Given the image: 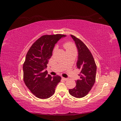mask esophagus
Here are the masks:
<instances>
[{"label": "esophagus", "mask_w": 121, "mask_h": 121, "mask_svg": "<svg viewBox=\"0 0 121 121\" xmlns=\"http://www.w3.org/2000/svg\"><path fill=\"white\" fill-rule=\"evenodd\" d=\"M62 78L63 79L64 81H67L68 80V78H65V77H62Z\"/></svg>", "instance_id": "34e87169"}]
</instances>
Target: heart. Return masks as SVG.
Listing matches in <instances>:
<instances>
[{"mask_svg":"<svg viewBox=\"0 0 121 121\" xmlns=\"http://www.w3.org/2000/svg\"><path fill=\"white\" fill-rule=\"evenodd\" d=\"M64 47L66 51L71 50H75V48L74 45L70 42H66L64 44Z\"/></svg>","mask_w":121,"mask_h":121,"instance_id":"heart-1","label":"heart"}]
</instances>
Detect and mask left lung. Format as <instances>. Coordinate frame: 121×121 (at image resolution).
Listing matches in <instances>:
<instances>
[{"mask_svg": "<svg viewBox=\"0 0 121 121\" xmlns=\"http://www.w3.org/2000/svg\"><path fill=\"white\" fill-rule=\"evenodd\" d=\"M76 46L78 51L77 61V68L81 70L80 79L76 81V85L69 90V93L75 98L85 97L93 87L95 81L96 66L95 60L87 46L73 35H70Z\"/></svg>", "mask_w": 121, "mask_h": 121, "instance_id": "left-lung-1", "label": "left lung"}]
</instances>
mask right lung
I'll return each instance as SVG.
<instances>
[{
	"label": "right lung",
	"instance_id": "obj_1",
	"mask_svg": "<svg viewBox=\"0 0 121 121\" xmlns=\"http://www.w3.org/2000/svg\"><path fill=\"white\" fill-rule=\"evenodd\" d=\"M65 35H44L32 44L26 55L23 65V79L32 94L39 99H48L54 95L61 78L52 77L46 70L55 45Z\"/></svg>",
	"mask_w": 121,
	"mask_h": 121
}]
</instances>
